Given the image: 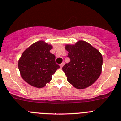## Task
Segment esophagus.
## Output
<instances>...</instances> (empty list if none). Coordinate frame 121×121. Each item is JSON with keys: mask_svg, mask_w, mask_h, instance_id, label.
<instances>
[{"mask_svg": "<svg viewBox=\"0 0 121 121\" xmlns=\"http://www.w3.org/2000/svg\"><path fill=\"white\" fill-rule=\"evenodd\" d=\"M64 65H65V62H64V61L62 63H61L60 65V68H62V67Z\"/></svg>", "mask_w": 121, "mask_h": 121, "instance_id": "obj_1", "label": "esophagus"}]
</instances>
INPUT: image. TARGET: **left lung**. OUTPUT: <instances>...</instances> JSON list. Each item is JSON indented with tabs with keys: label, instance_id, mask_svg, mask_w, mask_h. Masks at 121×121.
<instances>
[{
	"label": "left lung",
	"instance_id": "1",
	"mask_svg": "<svg viewBox=\"0 0 121 121\" xmlns=\"http://www.w3.org/2000/svg\"><path fill=\"white\" fill-rule=\"evenodd\" d=\"M65 48L70 61L62 69L69 82L78 89L92 85L101 73L103 58L100 52L83 40L75 45H66Z\"/></svg>",
	"mask_w": 121,
	"mask_h": 121
}]
</instances>
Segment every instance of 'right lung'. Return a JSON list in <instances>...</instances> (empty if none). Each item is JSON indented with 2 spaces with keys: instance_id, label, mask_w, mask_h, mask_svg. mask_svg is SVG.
<instances>
[{
  "instance_id": "right-lung-1",
  "label": "right lung",
  "mask_w": 121,
  "mask_h": 121,
  "mask_svg": "<svg viewBox=\"0 0 121 121\" xmlns=\"http://www.w3.org/2000/svg\"><path fill=\"white\" fill-rule=\"evenodd\" d=\"M52 48V45L39 41L23 53L18 68L22 78L29 85L37 88L44 87L60 68L55 62V56L50 52Z\"/></svg>"
}]
</instances>
